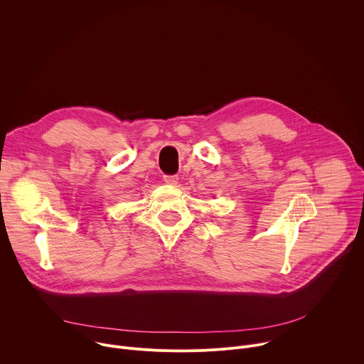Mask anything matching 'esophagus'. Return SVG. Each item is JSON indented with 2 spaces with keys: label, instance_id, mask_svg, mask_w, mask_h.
Returning a JSON list of instances; mask_svg holds the SVG:
<instances>
[{
  "label": "esophagus",
  "instance_id": "34e87169",
  "mask_svg": "<svg viewBox=\"0 0 364 364\" xmlns=\"http://www.w3.org/2000/svg\"><path fill=\"white\" fill-rule=\"evenodd\" d=\"M164 181L167 184H171V186H176L178 183V176H164Z\"/></svg>",
  "mask_w": 364,
  "mask_h": 364
}]
</instances>
